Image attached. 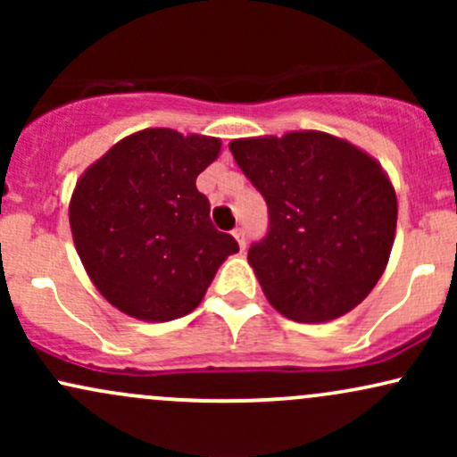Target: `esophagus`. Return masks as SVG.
Returning a JSON list of instances; mask_svg holds the SVG:
<instances>
[{"mask_svg":"<svg viewBox=\"0 0 457 457\" xmlns=\"http://www.w3.org/2000/svg\"><path fill=\"white\" fill-rule=\"evenodd\" d=\"M232 234H234L236 243L240 245V249H245V246H246V234H245V229H243V228H236Z\"/></svg>","mask_w":457,"mask_h":457,"instance_id":"obj_1","label":"esophagus"}]
</instances>
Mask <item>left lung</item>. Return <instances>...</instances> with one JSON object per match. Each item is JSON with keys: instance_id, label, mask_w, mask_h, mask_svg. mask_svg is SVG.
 <instances>
[{"instance_id": "1", "label": "left lung", "mask_w": 457, "mask_h": 457, "mask_svg": "<svg viewBox=\"0 0 457 457\" xmlns=\"http://www.w3.org/2000/svg\"><path fill=\"white\" fill-rule=\"evenodd\" d=\"M229 150L269 206L249 264L270 305L296 322H327L359 305L389 262L397 223L378 162L316 130L236 139Z\"/></svg>"}]
</instances>
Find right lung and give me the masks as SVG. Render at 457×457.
I'll use <instances>...</instances> for the list:
<instances>
[{
	"instance_id": "obj_1",
	"label": "right lung",
	"mask_w": 457,
	"mask_h": 457,
	"mask_svg": "<svg viewBox=\"0 0 457 457\" xmlns=\"http://www.w3.org/2000/svg\"><path fill=\"white\" fill-rule=\"evenodd\" d=\"M221 141L148 129L115 144L77 182L71 229L98 292L150 322L187 316L221 262L238 251L211 221L197 176Z\"/></svg>"
}]
</instances>
